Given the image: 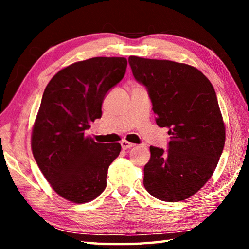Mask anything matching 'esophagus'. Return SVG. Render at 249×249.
<instances>
[{"label": "esophagus", "instance_id": "1", "mask_svg": "<svg viewBox=\"0 0 249 249\" xmlns=\"http://www.w3.org/2000/svg\"><path fill=\"white\" fill-rule=\"evenodd\" d=\"M121 146L123 149H128V148H132L135 145L132 144V142H128L127 141H122L121 142Z\"/></svg>", "mask_w": 249, "mask_h": 249}]
</instances>
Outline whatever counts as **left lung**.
<instances>
[{"mask_svg":"<svg viewBox=\"0 0 249 249\" xmlns=\"http://www.w3.org/2000/svg\"><path fill=\"white\" fill-rule=\"evenodd\" d=\"M135 80L146 88L156 123L170 135L168 149L150 146L144 185L156 199L178 202L206 183L225 144V126L210 80L192 66L130 56Z\"/></svg>","mask_w":249,"mask_h":249,"instance_id":"left-lung-1","label":"left lung"}]
</instances>
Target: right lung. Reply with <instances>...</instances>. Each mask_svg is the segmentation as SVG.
<instances>
[{"mask_svg": "<svg viewBox=\"0 0 249 249\" xmlns=\"http://www.w3.org/2000/svg\"><path fill=\"white\" fill-rule=\"evenodd\" d=\"M127 60L95 57L74 62L53 75L44 91L34 124L32 150L45 178L59 196L74 203L98 197L119 142L101 144L84 136L102 116L107 92L126 72Z\"/></svg>", "mask_w": 249, "mask_h": 249, "instance_id": "obj_1", "label": "right lung"}]
</instances>
